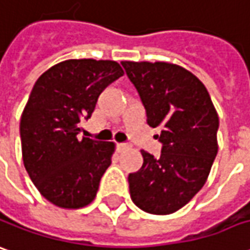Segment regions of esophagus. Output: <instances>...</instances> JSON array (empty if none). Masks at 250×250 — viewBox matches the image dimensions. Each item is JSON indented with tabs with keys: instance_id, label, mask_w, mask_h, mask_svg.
I'll list each match as a JSON object with an SVG mask.
<instances>
[{
	"instance_id": "1",
	"label": "esophagus",
	"mask_w": 250,
	"mask_h": 250,
	"mask_svg": "<svg viewBox=\"0 0 250 250\" xmlns=\"http://www.w3.org/2000/svg\"><path fill=\"white\" fill-rule=\"evenodd\" d=\"M118 146L120 150H127V149H130V145L128 144H125V142H120V144H118Z\"/></svg>"
}]
</instances>
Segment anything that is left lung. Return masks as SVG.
<instances>
[{
	"instance_id": "left-lung-1",
	"label": "left lung",
	"mask_w": 250,
	"mask_h": 250,
	"mask_svg": "<svg viewBox=\"0 0 250 250\" xmlns=\"http://www.w3.org/2000/svg\"><path fill=\"white\" fill-rule=\"evenodd\" d=\"M122 65L163 144L157 159L141 150L144 164L128 175L130 196L147 213H174L207 182L218 154V113L203 82L185 68L163 61Z\"/></svg>"
}]
</instances>
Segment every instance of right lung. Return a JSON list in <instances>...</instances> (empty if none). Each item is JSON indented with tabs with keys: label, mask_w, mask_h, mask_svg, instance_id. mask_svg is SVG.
I'll return each instance as SVG.
<instances>
[{
	"label": "right lung",
	"mask_w": 250,
	"mask_h": 250,
	"mask_svg": "<svg viewBox=\"0 0 250 250\" xmlns=\"http://www.w3.org/2000/svg\"><path fill=\"white\" fill-rule=\"evenodd\" d=\"M123 74L116 61L65 60L32 87L20 120L23 163L41 194L60 208L89 205L111 166L115 144L81 138V120Z\"/></svg>",
	"instance_id": "add662e5"
}]
</instances>
